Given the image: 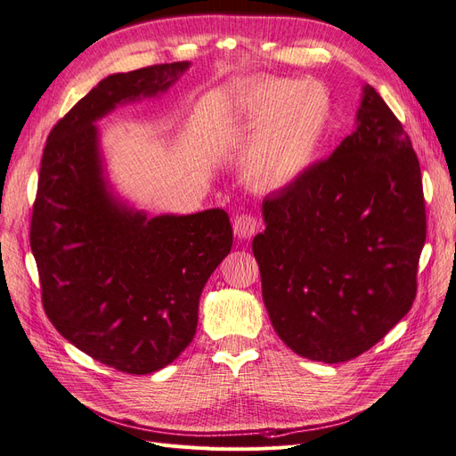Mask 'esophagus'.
Segmentation results:
<instances>
[{"mask_svg": "<svg viewBox=\"0 0 456 456\" xmlns=\"http://www.w3.org/2000/svg\"><path fill=\"white\" fill-rule=\"evenodd\" d=\"M258 228H260V220L251 213L238 215L236 220H233V233H236L240 240L253 238L258 232Z\"/></svg>", "mask_w": 456, "mask_h": 456, "instance_id": "34e87169", "label": "esophagus"}]
</instances>
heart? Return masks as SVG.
Returning a JSON list of instances; mask_svg holds the SVG:
<instances>
[{
  "label": "heart",
  "mask_w": 456,
  "mask_h": 456,
  "mask_svg": "<svg viewBox=\"0 0 456 456\" xmlns=\"http://www.w3.org/2000/svg\"><path fill=\"white\" fill-rule=\"evenodd\" d=\"M238 110L255 131L241 161L253 186L281 190L312 167L330 119V94L323 84L262 79L238 96Z\"/></svg>",
  "instance_id": "b5f03b06"
}]
</instances>
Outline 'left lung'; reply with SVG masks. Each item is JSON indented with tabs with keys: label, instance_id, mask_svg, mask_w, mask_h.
Returning a JSON list of instances; mask_svg holds the SVG:
<instances>
[{
	"label": "left lung",
	"instance_id": "obj_1",
	"mask_svg": "<svg viewBox=\"0 0 456 456\" xmlns=\"http://www.w3.org/2000/svg\"><path fill=\"white\" fill-rule=\"evenodd\" d=\"M330 158L262 201L253 240L278 337L312 362L362 355L411 310L426 240L419 158L370 86Z\"/></svg>",
	"mask_w": 456,
	"mask_h": 456
}]
</instances>
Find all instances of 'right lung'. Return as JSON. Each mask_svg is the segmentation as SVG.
Masks as SVG:
<instances>
[{
    "instance_id": "obj_1",
    "label": "right lung",
    "mask_w": 456,
    "mask_h": 456,
    "mask_svg": "<svg viewBox=\"0 0 456 456\" xmlns=\"http://www.w3.org/2000/svg\"><path fill=\"white\" fill-rule=\"evenodd\" d=\"M190 62L112 74L47 136L30 247L54 329L93 360L129 375L175 362L198 327L207 280L232 249L223 209L150 218L108 190L94 121L167 91Z\"/></svg>"
}]
</instances>
